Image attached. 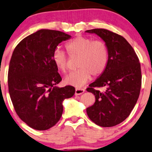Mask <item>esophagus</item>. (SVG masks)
I'll list each match as a JSON object with an SVG mask.
<instances>
[{
    "label": "esophagus",
    "instance_id": "34e87169",
    "mask_svg": "<svg viewBox=\"0 0 152 152\" xmlns=\"http://www.w3.org/2000/svg\"><path fill=\"white\" fill-rule=\"evenodd\" d=\"M84 89H80V88H76V90H75V95H80L83 94V93L85 92Z\"/></svg>",
    "mask_w": 152,
    "mask_h": 152
}]
</instances>
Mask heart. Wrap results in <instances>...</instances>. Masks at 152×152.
Listing matches in <instances>:
<instances>
[{"mask_svg": "<svg viewBox=\"0 0 152 152\" xmlns=\"http://www.w3.org/2000/svg\"><path fill=\"white\" fill-rule=\"evenodd\" d=\"M71 57H78L77 70L64 78V83L75 88H81L90 80L91 74L96 76L106 69L108 62V50L104 42L93 40L86 37H77L66 44ZM53 61L60 72H65L67 57L64 52L56 48L53 53Z\"/></svg>", "mask_w": 152, "mask_h": 152, "instance_id": "heart-1", "label": "heart"}]
</instances>
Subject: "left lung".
<instances>
[{
    "label": "left lung",
    "instance_id": "8db88e82",
    "mask_svg": "<svg viewBox=\"0 0 152 152\" xmlns=\"http://www.w3.org/2000/svg\"><path fill=\"white\" fill-rule=\"evenodd\" d=\"M96 34L108 50V62L104 72L87 89L95 96V102L86 109L89 118L103 127L114 126L126 120L136 104L141 88V69L132 46L122 36L102 28L86 30ZM105 86L101 93L94 87Z\"/></svg>",
    "mask_w": 152,
    "mask_h": 152
}]
</instances>
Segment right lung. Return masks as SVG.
<instances>
[{"label": "right lung", "instance_id": "add662e5", "mask_svg": "<svg viewBox=\"0 0 152 152\" xmlns=\"http://www.w3.org/2000/svg\"><path fill=\"white\" fill-rule=\"evenodd\" d=\"M72 36L42 29L28 35L14 50L8 71V88L16 113L31 128L44 131L60 120L62 103L75 88H59L62 80L53 61L58 44Z\"/></svg>", "mask_w": 152, "mask_h": 152}]
</instances>
